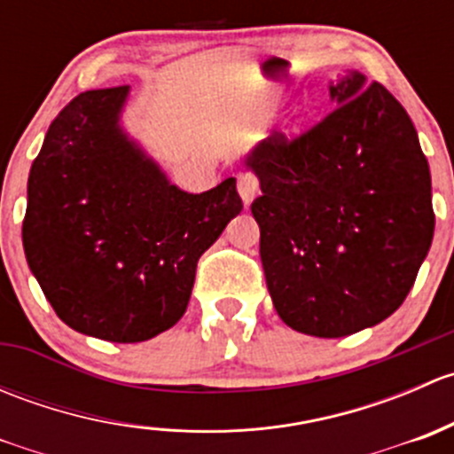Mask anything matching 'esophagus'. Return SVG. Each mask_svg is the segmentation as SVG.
I'll return each mask as SVG.
<instances>
[{"label":"esophagus","mask_w":454,"mask_h":454,"mask_svg":"<svg viewBox=\"0 0 454 454\" xmlns=\"http://www.w3.org/2000/svg\"><path fill=\"white\" fill-rule=\"evenodd\" d=\"M237 191H239L244 204L250 206V201H253L256 198V193H259V182H256V177L250 176V173H241V176L237 177Z\"/></svg>","instance_id":"obj_1"}]
</instances>
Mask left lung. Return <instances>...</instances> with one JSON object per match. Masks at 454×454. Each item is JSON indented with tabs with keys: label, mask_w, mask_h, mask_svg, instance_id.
<instances>
[{
	"label": "left lung",
	"mask_w": 454,
	"mask_h": 454,
	"mask_svg": "<svg viewBox=\"0 0 454 454\" xmlns=\"http://www.w3.org/2000/svg\"><path fill=\"white\" fill-rule=\"evenodd\" d=\"M363 72L329 83L333 112L296 140L272 134L244 164L261 263L283 323L342 338L388 318L433 244L428 160L406 109Z\"/></svg>",
	"instance_id": "1"
}]
</instances>
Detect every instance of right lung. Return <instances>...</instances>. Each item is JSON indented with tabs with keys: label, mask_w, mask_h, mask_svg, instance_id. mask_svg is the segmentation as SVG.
Masks as SVG:
<instances>
[{
	"label": "right lung",
	"mask_w": 454,
	"mask_h": 454,
	"mask_svg": "<svg viewBox=\"0 0 454 454\" xmlns=\"http://www.w3.org/2000/svg\"><path fill=\"white\" fill-rule=\"evenodd\" d=\"M131 87L76 96L32 162L24 253L67 327L109 342L171 329L189 305L200 256L244 204L228 177L204 193L168 180L122 114Z\"/></svg>",
	"instance_id": "obj_1"
}]
</instances>
